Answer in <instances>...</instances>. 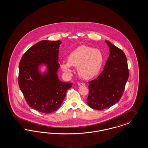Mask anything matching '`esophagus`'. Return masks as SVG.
Returning <instances> with one entry per match:
<instances>
[{"label":"esophagus","mask_w":148,"mask_h":148,"mask_svg":"<svg viewBox=\"0 0 148 148\" xmlns=\"http://www.w3.org/2000/svg\"><path fill=\"white\" fill-rule=\"evenodd\" d=\"M77 85H79V86H85V84L84 82H78Z\"/></svg>","instance_id":"34e87169"}]
</instances>
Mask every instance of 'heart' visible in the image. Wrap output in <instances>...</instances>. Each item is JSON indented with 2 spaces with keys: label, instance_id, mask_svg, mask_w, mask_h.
<instances>
[{
  "label": "heart",
  "instance_id": "b5f03b06",
  "mask_svg": "<svg viewBox=\"0 0 148 148\" xmlns=\"http://www.w3.org/2000/svg\"><path fill=\"white\" fill-rule=\"evenodd\" d=\"M104 61L101 50L86 45L79 46L67 57V62H62V71L67 75H71V66L77 67L80 77L90 79L96 76L100 71Z\"/></svg>",
  "mask_w": 148,
  "mask_h": 148
}]
</instances>
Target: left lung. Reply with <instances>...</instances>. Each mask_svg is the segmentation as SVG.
I'll list each match as a JSON object with an SVG mask.
<instances>
[{
	"instance_id": "obj_1",
	"label": "left lung",
	"mask_w": 148,
	"mask_h": 148,
	"mask_svg": "<svg viewBox=\"0 0 148 148\" xmlns=\"http://www.w3.org/2000/svg\"><path fill=\"white\" fill-rule=\"evenodd\" d=\"M110 54L103 71L88 82L87 104L94 109H107L120 101L129 77L127 60L122 50L106 41Z\"/></svg>"
}]
</instances>
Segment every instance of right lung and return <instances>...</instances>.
<instances>
[{"instance_id": "1", "label": "right lung", "mask_w": 148, "mask_h": 148, "mask_svg": "<svg viewBox=\"0 0 148 148\" xmlns=\"http://www.w3.org/2000/svg\"><path fill=\"white\" fill-rule=\"evenodd\" d=\"M61 41L42 40L23 54L19 64L18 83L30 107L43 113H51L61 107L73 83L58 79V48ZM46 64L48 71L42 75L38 66Z\"/></svg>"}]
</instances>
